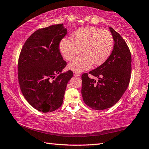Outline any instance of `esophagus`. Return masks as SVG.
I'll list each match as a JSON object with an SVG mask.
<instances>
[{
  "instance_id": "obj_1",
  "label": "esophagus",
  "mask_w": 149,
  "mask_h": 149,
  "mask_svg": "<svg viewBox=\"0 0 149 149\" xmlns=\"http://www.w3.org/2000/svg\"><path fill=\"white\" fill-rule=\"evenodd\" d=\"M74 76H75V77H79L80 76V74H79V73H77V72H74Z\"/></svg>"
}]
</instances>
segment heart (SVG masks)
I'll list each match as a JSON object with an SVG mask.
<instances>
[{
  "mask_svg": "<svg viewBox=\"0 0 149 149\" xmlns=\"http://www.w3.org/2000/svg\"><path fill=\"white\" fill-rule=\"evenodd\" d=\"M114 40L109 31L96 27H86L77 30L72 40L64 38L59 44L63 56L70 61L80 50L82 54L68 65L71 70L81 72L89 70L92 65L104 64L111 53Z\"/></svg>",
  "mask_w": 149,
  "mask_h": 149,
  "instance_id": "obj_1",
  "label": "heart"
}]
</instances>
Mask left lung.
Instances as JSON below:
<instances>
[{
	"instance_id": "8db88e82",
	"label": "left lung",
	"mask_w": 149,
	"mask_h": 149,
	"mask_svg": "<svg viewBox=\"0 0 149 149\" xmlns=\"http://www.w3.org/2000/svg\"><path fill=\"white\" fill-rule=\"evenodd\" d=\"M113 50L107 61L88 73L98 81L82 75L81 93L84 103L91 108L103 110L118 102L129 86L131 73V54L127 43L113 28Z\"/></svg>"
}]
</instances>
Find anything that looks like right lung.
Returning <instances> with one entry per match:
<instances>
[{
    "instance_id": "add662e5",
    "label": "right lung",
    "mask_w": 149,
    "mask_h": 149,
    "mask_svg": "<svg viewBox=\"0 0 149 149\" xmlns=\"http://www.w3.org/2000/svg\"><path fill=\"white\" fill-rule=\"evenodd\" d=\"M67 34L63 24L40 29L31 34L18 59V81L22 94L34 109L52 112L61 107L73 72L63 70L66 63L59 49Z\"/></svg>"
}]
</instances>
